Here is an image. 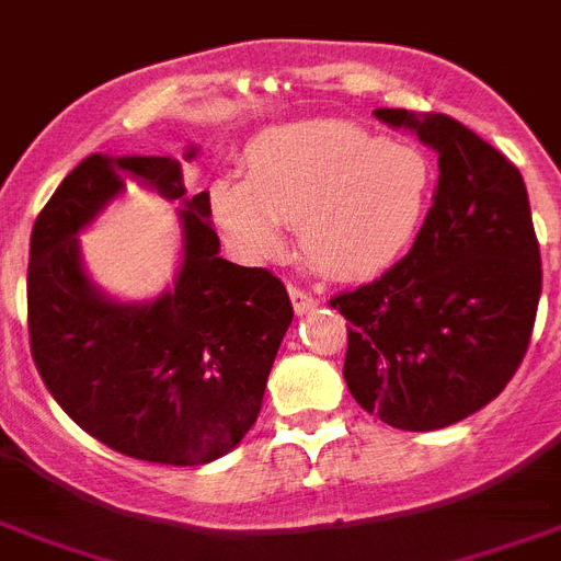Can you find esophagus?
<instances>
[{"mask_svg":"<svg viewBox=\"0 0 561 561\" xmlns=\"http://www.w3.org/2000/svg\"><path fill=\"white\" fill-rule=\"evenodd\" d=\"M289 298H291V306H295V312L298 314L312 312V309H318V304H320L312 291L300 289V286H289Z\"/></svg>","mask_w":561,"mask_h":561,"instance_id":"obj_1","label":"esophagus"}]
</instances>
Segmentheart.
I'll return each mask as SVG.
<instances>
[{
  "mask_svg": "<svg viewBox=\"0 0 561 561\" xmlns=\"http://www.w3.org/2000/svg\"><path fill=\"white\" fill-rule=\"evenodd\" d=\"M434 181L431 158L414 144L314 118L252 138L247 179L224 175L213 184V215L249 261L280 255L284 224H300V247L318 270L360 280L409 255Z\"/></svg>",
  "mask_w": 561,
  "mask_h": 561,
  "instance_id": "obj_1",
  "label": "heart"
}]
</instances>
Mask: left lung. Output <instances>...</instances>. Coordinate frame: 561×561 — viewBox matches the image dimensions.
I'll return each mask as SVG.
<instances>
[{"label":"left lung","mask_w":561,"mask_h":561,"mask_svg":"<svg viewBox=\"0 0 561 561\" xmlns=\"http://www.w3.org/2000/svg\"><path fill=\"white\" fill-rule=\"evenodd\" d=\"M439 156L425 227L386 275L340 291L343 377L368 414L437 431L508 386L534 332L542 261L528 190L508 158L443 113L375 110Z\"/></svg>","instance_id":"1"}]
</instances>
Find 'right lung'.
I'll return each mask as SVG.
<instances>
[{
  "mask_svg": "<svg viewBox=\"0 0 561 561\" xmlns=\"http://www.w3.org/2000/svg\"><path fill=\"white\" fill-rule=\"evenodd\" d=\"M195 158V147L184 152ZM127 178L181 199L182 266L144 305L110 299L80 263L78 232ZM209 193L186 198L170 156H88L31 232L27 332L53 400L113 451L164 466L224 457L255 425L291 323L286 286L221 257Z\"/></svg>",
  "mask_w": 561,
  "mask_h": 561,
  "instance_id": "1",
  "label": "right lung"
}]
</instances>
